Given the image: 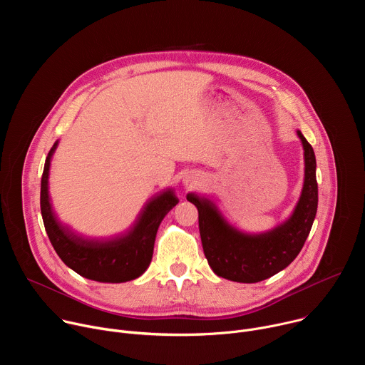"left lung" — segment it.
<instances>
[{
	"label": "left lung",
	"mask_w": 365,
	"mask_h": 365,
	"mask_svg": "<svg viewBox=\"0 0 365 365\" xmlns=\"http://www.w3.org/2000/svg\"><path fill=\"white\" fill-rule=\"evenodd\" d=\"M304 150V182L292 217L277 228L250 235L231 227L207 199L189 193L197 207L199 232L207 264L220 277L238 283H257L286 269L300 252L318 210L315 153L300 131Z\"/></svg>",
	"instance_id": "left-lung-1"
}]
</instances>
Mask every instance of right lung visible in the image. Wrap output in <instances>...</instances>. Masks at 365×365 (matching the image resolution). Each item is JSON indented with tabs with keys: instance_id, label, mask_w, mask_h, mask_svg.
Masks as SVG:
<instances>
[{
	"instance_id": "right-lung-1",
	"label": "right lung",
	"mask_w": 365,
	"mask_h": 365,
	"mask_svg": "<svg viewBox=\"0 0 365 365\" xmlns=\"http://www.w3.org/2000/svg\"><path fill=\"white\" fill-rule=\"evenodd\" d=\"M56 147L58 143L47 154L40 187L43 224L55 251L69 269L89 280L124 283L140 277L151 262L159 225L179 199L172 190H168L148 202L137 224L125 237L107 242L82 240L58 221L50 205L47 179L51 154Z\"/></svg>"
}]
</instances>
